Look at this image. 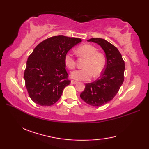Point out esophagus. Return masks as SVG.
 <instances>
[{
	"label": "esophagus",
	"mask_w": 149,
	"mask_h": 149,
	"mask_svg": "<svg viewBox=\"0 0 149 149\" xmlns=\"http://www.w3.org/2000/svg\"><path fill=\"white\" fill-rule=\"evenodd\" d=\"M71 83H72V84H77V81H74V80H71Z\"/></svg>",
	"instance_id": "34e87169"
}]
</instances>
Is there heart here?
<instances>
[{
	"label": "heart",
	"instance_id": "1",
	"mask_svg": "<svg viewBox=\"0 0 149 149\" xmlns=\"http://www.w3.org/2000/svg\"><path fill=\"white\" fill-rule=\"evenodd\" d=\"M76 52L79 56L84 57L86 60L83 65L84 68L72 73L71 77L73 79L78 81H88L92 75L95 77L101 74L106 65V59L102 54L97 52L96 47L90 44H85L79 47ZM64 63L68 69H74L75 59L72 52H67L65 54Z\"/></svg>",
	"mask_w": 149,
	"mask_h": 149
}]
</instances>
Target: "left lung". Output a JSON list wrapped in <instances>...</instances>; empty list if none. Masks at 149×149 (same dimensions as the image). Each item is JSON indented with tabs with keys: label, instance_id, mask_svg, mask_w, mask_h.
I'll list each match as a JSON object with an SVG mask.
<instances>
[{
	"label": "left lung",
	"instance_id": "obj_1",
	"mask_svg": "<svg viewBox=\"0 0 149 149\" xmlns=\"http://www.w3.org/2000/svg\"><path fill=\"white\" fill-rule=\"evenodd\" d=\"M88 42L96 43L102 47L106 56V65L99 79L85 84L80 97L92 106H100L111 100L118 92L124 80L125 63L116 47L102 38H91Z\"/></svg>",
	"mask_w": 149,
	"mask_h": 149
}]
</instances>
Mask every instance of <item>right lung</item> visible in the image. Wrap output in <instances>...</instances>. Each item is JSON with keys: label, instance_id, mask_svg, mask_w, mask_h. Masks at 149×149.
I'll return each mask as SVG.
<instances>
[{"label": "right lung", "instance_id": "1", "mask_svg": "<svg viewBox=\"0 0 149 149\" xmlns=\"http://www.w3.org/2000/svg\"><path fill=\"white\" fill-rule=\"evenodd\" d=\"M81 39L63 35L50 37L38 45L27 59L24 72L25 84L34 103L52 106L70 83L64 56Z\"/></svg>", "mask_w": 149, "mask_h": 149}]
</instances>
